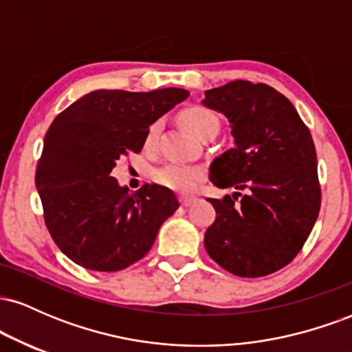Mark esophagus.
I'll return each instance as SVG.
<instances>
[{
	"instance_id": "obj_1",
	"label": "esophagus",
	"mask_w": 352,
	"mask_h": 352,
	"mask_svg": "<svg viewBox=\"0 0 352 352\" xmlns=\"http://www.w3.org/2000/svg\"><path fill=\"white\" fill-rule=\"evenodd\" d=\"M195 200L197 199L193 195H182L180 197V204L184 205V207H188V205H192Z\"/></svg>"
}]
</instances>
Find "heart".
Listing matches in <instances>:
<instances>
[{
	"label": "heart",
	"instance_id": "heart-1",
	"mask_svg": "<svg viewBox=\"0 0 352 352\" xmlns=\"http://www.w3.org/2000/svg\"><path fill=\"white\" fill-rule=\"evenodd\" d=\"M180 122L184 124V127L187 129L190 134L195 137H199L200 132L212 127V125L218 127V120L215 114L210 112L208 109L200 106H192L185 109L180 114ZM159 131L160 124L153 122L151 127H148L147 135H145V144L153 145V142L157 140V135H159ZM201 175H204V172H201L199 167L173 162L159 168L153 177H155V180L159 182L160 185H164V187L179 190V192H188V190H192L197 184H199Z\"/></svg>",
	"mask_w": 352,
	"mask_h": 352
}]
</instances>
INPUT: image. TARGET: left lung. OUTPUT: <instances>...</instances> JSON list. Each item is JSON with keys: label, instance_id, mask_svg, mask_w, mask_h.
Segmentation results:
<instances>
[{"label": "left lung", "instance_id": "8db88e82", "mask_svg": "<svg viewBox=\"0 0 352 352\" xmlns=\"http://www.w3.org/2000/svg\"><path fill=\"white\" fill-rule=\"evenodd\" d=\"M201 104L227 117L235 140L210 165V182L235 192L208 200L217 218L205 248L236 276L272 274L300 253L321 207L313 139L293 104L266 84L232 80L205 91Z\"/></svg>", "mask_w": 352, "mask_h": 352}]
</instances>
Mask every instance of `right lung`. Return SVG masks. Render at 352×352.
<instances>
[{
  "label": "right lung",
  "mask_w": 352,
  "mask_h": 352,
  "mask_svg": "<svg viewBox=\"0 0 352 352\" xmlns=\"http://www.w3.org/2000/svg\"><path fill=\"white\" fill-rule=\"evenodd\" d=\"M190 92L99 91L52 120L36 170L44 221L69 260L92 272H119L144 258L160 225L179 208L170 188L145 184L131 193L111 175L140 152L148 127Z\"/></svg>",
  "instance_id": "1"
}]
</instances>
